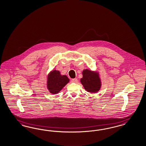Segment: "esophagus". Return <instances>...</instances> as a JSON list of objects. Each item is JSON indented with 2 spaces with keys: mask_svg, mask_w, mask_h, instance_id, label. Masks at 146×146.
Here are the masks:
<instances>
[{
  "mask_svg": "<svg viewBox=\"0 0 146 146\" xmlns=\"http://www.w3.org/2000/svg\"><path fill=\"white\" fill-rule=\"evenodd\" d=\"M78 82V79L77 78H74L71 79V82L72 83H77Z\"/></svg>",
  "mask_w": 146,
  "mask_h": 146,
  "instance_id": "1",
  "label": "esophagus"
}]
</instances>
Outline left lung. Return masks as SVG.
Listing matches in <instances>:
<instances>
[{
	"label": "left lung",
	"instance_id": "obj_1",
	"mask_svg": "<svg viewBox=\"0 0 146 146\" xmlns=\"http://www.w3.org/2000/svg\"><path fill=\"white\" fill-rule=\"evenodd\" d=\"M82 74L80 83L84 89L91 93L99 92L102 85L99 74L98 75L95 71L86 69L84 70Z\"/></svg>",
	"mask_w": 146,
	"mask_h": 146
}]
</instances>
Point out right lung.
I'll use <instances>...</instances> for the list:
<instances>
[{
    "label": "right lung",
    "mask_w": 146,
    "mask_h": 146,
    "mask_svg": "<svg viewBox=\"0 0 146 146\" xmlns=\"http://www.w3.org/2000/svg\"><path fill=\"white\" fill-rule=\"evenodd\" d=\"M66 75H62L58 70H53L48 74L47 88L52 94H58L69 82Z\"/></svg>",
    "instance_id": "obj_1"
}]
</instances>
